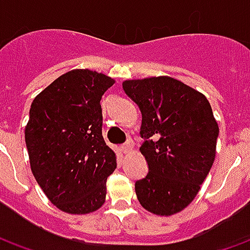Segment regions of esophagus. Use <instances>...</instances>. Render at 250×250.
I'll use <instances>...</instances> for the list:
<instances>
[{
    "instance_id": "34e87169",
    "label": "esophagus",
    "mask_w": 250,
    "mask_h": 250,
    "mask_svg": "<svg viewBox=\"0 0 250 250\" xmlns=\"http://www.w3.org/2000/svg\"><path fill=\"white\" fill-rule=\"evenodd\" d=\"M131 150H132V143H131L130 141L127 142V143H125V145L122 146V151L125 152V154H128Z\"/></svg>"
}]
</instances>
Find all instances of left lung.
<instances>
[{"mask_svg": "<svg viewBox=\"0 0 250 250\" xmlns=\"http://www.w3.org/2000/svg\"><path fill=\"white\" fill-rule=\"evenodd\" d=\"M123 89L141 109L139 151L148 173L136 181L139 204L170 217L197 197L213 166L220 132L204 93L170 76L125 80Z\"/></svg>", "mask_w": 250, "mask_h": 250, "instance_id": "obj_1", "label": "left lung"}]
</instances>
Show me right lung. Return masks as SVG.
Instances as JSON below:
<instances>
[{"instance_id":"right-lung-1","label":"right lung","mask_w":250,"mask_h":250,"mask_svg":"<svg viewBox=\"0 0 250 250\" xmlns=\"http://www.w3.org/2000/svg\"><path fill=\"white\" fill-rule=\"evenodd\" d=\"M114 84L102 72L72 69L30 105L25 125L30 170L48 199L68 214H88L105 202L116 154L102 135L100 100Z\"/></svg>"}]
</instances>
